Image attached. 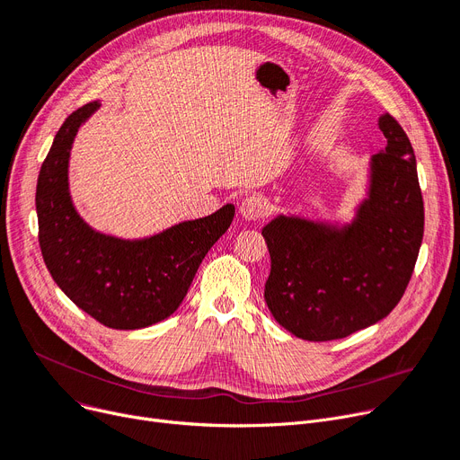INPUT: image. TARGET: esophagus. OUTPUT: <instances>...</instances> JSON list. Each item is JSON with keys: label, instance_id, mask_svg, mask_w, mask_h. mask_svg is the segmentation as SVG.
<instances>
[{"label": "esophagus", "instance_id": "34e87169", "mask_svg": "<svg viewBox=\"0 0 460 460\" xmlns=\"http://www.w3.org/2000/svg\"><path fill=\"white\" fill-rule=\"evenodd\" d=\"M240 214H243L246 220L255 222L267 214V201L259 196H248L240 203Z\"/></svg>", "mask_w": 460, "mask_h": 460}]
</instances>
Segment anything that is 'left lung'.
<instances>
[{"mask_svg":"<svg viewBox=\"0 0 460 460\" xmlns=\"http://www.w3.org/2000/svg\"><path fill=\"white\" fill-rule=\"evenodd\" d=\"M378 128L388 145L371 160L369 198L350 226L279 216L262 229L264 300L300 340H341L382 321L412 278L425 224L416 156L395 117L384 113Z\"/></svg>","mask_w":460,"mask_h":460,"instance_id":"left-lung-1","label":"left lung"}]
</instances>
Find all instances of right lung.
<instances>
[{"instance_id":"right-lung-1","label":"right lung","mask_w":460,"mask_h":460,"mask_svg":"<svg viewBox=\"0 0 460 460\" xmlns=\"http://www.w3.org/2000/svg\"><path fill=\"white\" fill-rule=\"evenodd\" d=\"M96 108L89 102L65 119L40 165L39 246L54 281L87 315L113 330H137L177 311L207 252L229 229L234 207L134 243L93 231L72 207L66 167L72 139Z\"/></svg>"}]
</instances>
